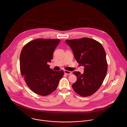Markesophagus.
I'll use <instances>...</instances> for the list:
<instances>
[{
	"mask_svg": "<svg viewBox=\"0 0 127 127\" xmlns=\"http://www.w3.org/2000/svg\"><path fill=\"white\" fill-rule=\"evenodd\" d=\"M64 73L67 75H70L71 74L72 72L71 71H67V70H64Z\"/></svg>",
	"mask_w": 127,
	"mask_h": 127,
	"instance_id": "esophagus-1",
	"label": "esophagus"
}]
</instances>
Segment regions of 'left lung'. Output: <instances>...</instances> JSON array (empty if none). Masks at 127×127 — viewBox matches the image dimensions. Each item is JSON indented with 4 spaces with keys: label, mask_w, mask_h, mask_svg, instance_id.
Listing matches in <instances>:
<instances>
[{
    "label": "left lung",
    "mask_w": 127,
    "mask_h": 127,
    "mask_svg": "<svg viewBox=\"0 0 127 127\" xmlns=\"http://www.w3.org/2000/svg\"><path fill=\"white\" fill-rule=\"evenodd\" d=\"M71 48L77 63L84 66L81 74L74 71L77 81L73 89L83 97H88L98 91L102 84L108 70L106 54L102 44L89 37L66 40Z\"/></svg>",
    "instance_id": "obj_1"
}]
</instances>
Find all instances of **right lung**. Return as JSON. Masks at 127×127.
<instances>
[{
	"instance_id": "1",
	"label": "right lung",
	"mask_w": 127,
	"mask_h": 127,
	"mask_svg": "<svg viewBox=\"0 0 127 127\" xmlns=\"http://www.w3.org/2000/svg\"><path fill=\"white\" fill-rule=\"evenodd\" d=\"M58 39L37 38L27 43L20 55V70L27 86L34 92L47 96L57 89L63 70L50 69L48 63L53 59Z\"/></svg>"
}]
</instances>
